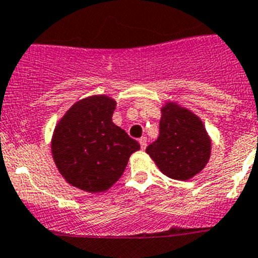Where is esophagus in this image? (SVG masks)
I'll return each mask as SVG.
<instances>
[{
	"mask_svg": "<svg viewBox=\"0 0 258 258\" xmlns=\"http://www.w3.org/2000/svg\"><path fill=\"white\" fill-rule=\"evenodd\" d=\"M139 145H141L142 150H146V147H147V138H146V137H142V138L139 139Z\"/></svg>",
	"mask_w": 258,
	"mask_h": 258,
	"instance_id": "34e87169",
	"label": "esophagus"
}]
</instances>
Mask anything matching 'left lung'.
I'll return each instance as SVG.
<instances>
[{
	"mask_svg": "<svg viewBox=\"0 0 258 258\" xmlns=\"http://www.w3.org/2000/svg\"><path fill=\"white\" fill-rule=\"evenodd\" d=\"M161 111L160 136L146 152L165 175L188 180L209 162L211 139L192 111L172 102H167Z\"/></svg>",
	"mask_w": 258,
	"mask_h": 258,
	"instance_id": "left-lung-1",
	"label": "left lung"
}]
</instances>
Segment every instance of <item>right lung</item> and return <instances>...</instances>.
I'll list each match as a JSON object with an SVG mask.
<instances>
[{
	"mask_svg": "<svg viewBox=\"0 0 258 258\" xmlns=\"http://www.w3.org/2000/svg\"><path fill=\"white\" fill-rule=\"evenodd\" d=\"M116 102L107 96L78 101L58 121L52 155L61 175L89 193L105 192L122 175L139 143L112 122Z\"/></svg>",
	"mask_w": 258,
	"mask_h": 258,
	"instance_id": "add662e5",
	"label": "right lung"
}]
</instances>
